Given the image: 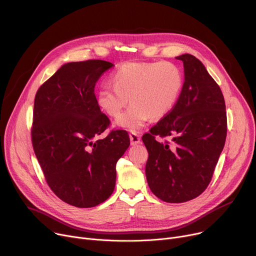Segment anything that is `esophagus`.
<instances>
[{"label": "esophagus", "mask_w": 256, "mask_h": 256, "mask_svg": "<svg viewBox=\"0 0 256 256\" xmlns=\"http://www.w3.org/2000/svg\"><path fill=\"white\" fill-rule=\"evenodd\" d=\"M130 141H131V146H137L140 144V136L136 133H131L129 134Z\"/></svg>", "instance_id": "esophagus-1"}]
</instances>
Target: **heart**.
Segmentation results:
<instances>
[{
	"label": "heart",
	"mask_w": 256,
	"mask_h": 256,
	"mask_svg": "<svg viewBox=\"0 0 256 256\" xmlns=\"http://www.w3.org/2000/svg\"><path fill=\"white\" fill-rule=\"evenodd\" d=\"M112 85L96 92L100 108L117 117L130 100L129 108L116 119L117 127L131 132L142 129L152 116L160 119L176 106L183 88V74L171 62H129L110 75Z\"/></svg>",
	"instance_id": "obj_1"
}]
</instances>
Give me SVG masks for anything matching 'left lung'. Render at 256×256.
<instances>
[{"mask_svg": "<svg viewBox=\"0 0 256 256\" xmlns=\"http://www.w3.org/2000/svg\"><path fill=\"white\" fill-rule=\"evenodd\" d=\"M184 66V83L173 110L142 136L148 152V184L160 200L181 204L208 186L226 136L224 96L204 65L190 54L176 56ZM156 136H171L174 146Z\"/></svg>", "mask_w": 256, "mask_h": 256, "instance_id": "1", "label": "left lung"}]
</instances>
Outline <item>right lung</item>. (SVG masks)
<instances>
[{
	"instance_id": "add662e5",
	"label": "right lung",
	"mask_w": 256,
	"mask_h": 256,
	"mask_svg": "<svg viewBox=\"0 0 256 256\" xmlns=\"http://www.w3.org/2000/svg\"><path fill=\"white\" fill-rule=\"evenodd\" d=\"M114 65L102 60L66 63L36 92L32 146L46 183L60 200L94 208L115 189L116 164L130 146L126 131H112L94 94L100 75Z\"/></svg>"
}]
</instances>
